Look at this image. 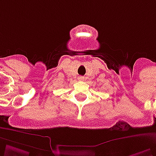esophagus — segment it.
I'll return each mask as SVG.
<instances>
[{
    "label": "esophagus",
    "mask_w": 156,
    "mask_h": 156,
    "mask_svg": "<svg viewBox=\"0 0 156 156\" xmlns=\"http://www.w3.org/2000/svg\"><path fill=\"white\" fill-rule=\"evenodd\" d=\"M78 80H79V81L84 80V78H83V76H80V77H78Z\"/></svg>",
    "instance_id": "esophagus-1"
}]
</instances>
